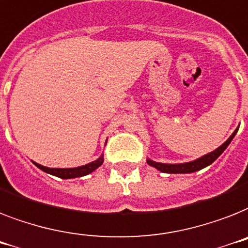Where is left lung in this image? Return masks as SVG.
Returning <instances> with one entry per match:
<instances>
[{
    "label": "left lung",
    "mask_w": 248,
    "mask_h": 248,
    "mask_svg": "<svg viewBox=\"0 0 248 248\" xmlns=\"http://www.w3.org/2000/svg\"><path fill=\"white\" fill-rule=\"evenodd\" d=\"M238 132V129L234 130V133L232 134L224 143L221 144L220 147H217L215 151L210 152L207 155L202 156V157L197 158L195 161L186 162V164H161V162H155L152 160H147L148 165L154 166L157 170L162 171V173H169V174H186V173H193V171H197V170H201L203 168H206L210 164H213L215 160H217L219 156L224 152L225 148L228 147V144L231 143L233 137L235 136V133Z\"/></svg>",
    "instance_id": "left-lung-1"
}]
</instances>
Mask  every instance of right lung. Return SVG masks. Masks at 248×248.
<instances>
[{
    "label": "right lung",
    "mask_w": 248,
    "mask_h": 248,
    "mask_svg": "<svg viewBox=\"0 0 248 248\" xmlns=\"http://www.w3.org/2000/svg\"><path fill=\"white\" fill-rule=\"evenodd\" d=\"M102 162H104V156H101L98 160L96 161L90 162V164H87L84 166H79V168H70V169H56V168H46V166L39 165V164H35V165L38 166L39 169L46 171V173L52 174L55 177L62 178V179H70V178H78V177H83V175H87V174L92 173L93 170H96L98 166L102 165Z\"/></svg>",
    "instance_id": "1"
}]
</instances>
